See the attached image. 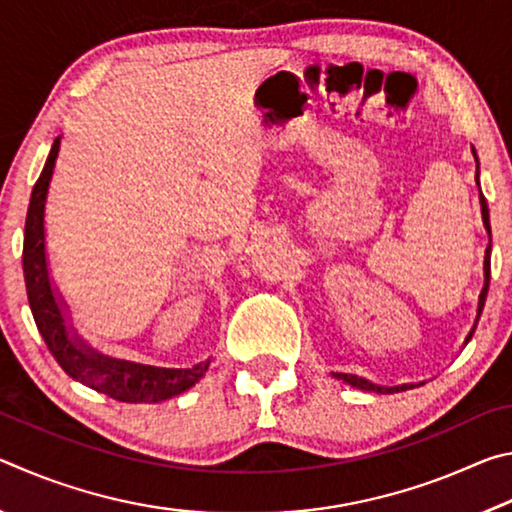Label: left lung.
<instances>
[{
    "label": "left lung",
    "instance_id": "1",
    "mask_svg": "<svg viewBox=\"0 0 512 512\" xmlns=\"http://www.w3.org/2000/svg\"><path fill=\"white\" fill-rule=\"evenodd\" d=\"M474 158H476V151H474ZM476 185H479V160H476ZM481 214H483L485 230L490 232V212H488V203H485V196L483 194H481ZM490 250H492V232H490V244H488V248H485V262H483L485 284H483V291H481V296H479V309H476L474 327H472V332L467 334V341L472 339L476 323H479L481 311H483V305H485V296H488V287H490ZM334 377L348 381L350 386H357V388H363V391H372V393H400V391H406V388H413V386H375V384H370L368 379L357 377V375H348V372H334Z\"/></svg>",
    "mask_w": 512,
    "mask_h": 512
}]
</instances>
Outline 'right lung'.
Segmentation results:
<instances>
[{
  "label": "right lung",
  "mask_w": 512,
  "mask_h": 512,
  "mask_svg": "<svg viewBox=\"0 0 512 512\" xmlns=\"http://www.w3.org/2000/svg\"><path fill=\"white\" fill-rule=\"evenodd\" d=\"M58 149L60 137L54 140L45 169H42L40 178L33 185L27 225H24L22 266L33 320H36L49 352L54 354L60 368L72 379L81 381V384L119 402L155 404L169 400V397L192 388L205 375L207 363L210 361L198 363V366L187 370L140 366V363L103 357V354L90 350L79 336L67 334L63 311H60L54 291H51L45 257V201L51 173H54V164L58 158Z\"/></svg>",
  "instance_id": "obj_1"
}]
</instances>
